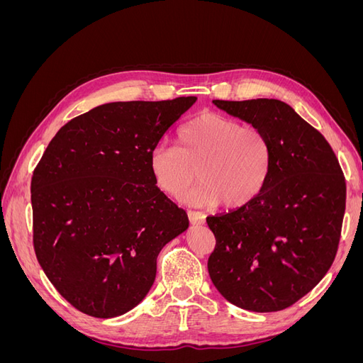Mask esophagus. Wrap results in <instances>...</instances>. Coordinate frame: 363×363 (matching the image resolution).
Listing matches in <instances>:
<instances>
[{"label": "esophagus", "instance_id": "34e87169", "mask_svg": "<svg viewBox=\"0 0 363 363\" xmlns=\"http://www.w3.org/2000/svg\"><path fill=\"white\" fill-rule=\"evenodd\" d=\"M188 218L191 224H203L204 219H206V215L203 212H196V211H188Z\"/></svg>", "mask_w": 363, "mask_h": 363}]
</instances>
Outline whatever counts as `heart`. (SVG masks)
<instances>
[{
  "label": "heart",
  "instance_id": "b5f03b06",
  "mask_svg": "<svg viewBox=\"0 0 363 363\" xmlns=\"http://www.w3.org/2000/svg\"><path fill=\"white\" fill-rule=\"evenodd\" d=\"M272 148L260 128L218 113H201L179 133V145L160 144L150 152L148 167L156 186L182 200L215 203L227 208L247 206L265 188Z\"/></svg>",
  "mask_w": 363,
  "mask_h": 363
}]
</instances>
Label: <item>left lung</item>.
I'll return each instance as SVG.
<instances>
[{
  "instance_id": "1",
  "label": "left lung",
  "mask_w": 363,
  "mask_h": 363,
  "mask_svg": "<svg viewBox=\"0 0 363 363\" xmlns=\"http://www.w3.org/2000/svg\"><path fill=\"white\" fill-rule=\"evenodd\" d=\"M260 128L272 163L257 199L207 216L215 248L208 276L227 301L251 312H277L311 292L330 269L340 239L347 186L325 138L280 100H213Z\"/></svg>"
}]
</instances>
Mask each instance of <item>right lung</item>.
<instances>
[{
    "mask_svg": "<svg viewBox=\"0 0 363 363\" xmlns=\"http://www.w3.org/2000/svg\"><path fill=\"white\" fill-rule=\"evenodd\" d=\"M195 101L98 106L65 124L33 171L36 257L77 311L113 318L133 309L155 283L160 250L188 228L148 159Z\"/></svg>",
    "mask_w": 363,
    "mask_h": 363,
    "instance_id": "1",
    "label": "right lung"
}]
</instances>
